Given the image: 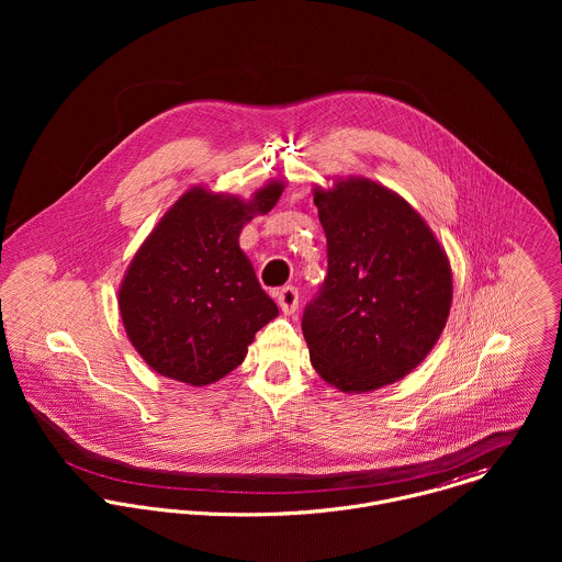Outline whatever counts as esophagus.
<instances>
[{"label": "esophagus", "mask_w": 562, "mask_h": 562, "mask_svg": "<svg viewBox=\"0 0 562 562\" xmlns=\"http://www.w3.org/2000/svg\"><path fill=\"white\" fill-rule=\"evenodd\" d=\"M277 303H279V307H281L283 314H288V316L294 314L296 307H299V292H296V288H292V285L281 288V290L277 292Z\"/></svg>", "instance_id": "34e87169"}]
</instances>
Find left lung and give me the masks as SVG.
Segmentation results:
<instances>
[{"label": "left lung", "mask_w": 562, "mask_h": 562, "mask_svg": "<svg viewBox=\"0 0 562 562\" xmlns=\"http://www.w3.org/2000/svg\"><path fill=\"white\" fill-rule=\"evenodd\" d=\"M328 274L303 314L310 359L344 394H366L413 372L452 307V268L426 221L398 192L366 179L314 188Z\"/></svg>", "instance_id": "1"}]
</instances>
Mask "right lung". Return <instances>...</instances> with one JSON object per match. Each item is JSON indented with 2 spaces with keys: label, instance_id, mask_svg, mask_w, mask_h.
Returning a JSON list of instances; mask_svg holds the SVG:
<instances>
[{
  "label": "right lung",
  "instance_id": "1",
  "mask_svg": "<svg viewBox=\"0 0 562 562\" xmlns=\"http://www.w3.org/2000/svg\"><path fill=\"white\" fill-rule=\"evenodd\" d=\"M285 183L248 201L186 190L136 250L119 288L125 333L161 376L203 387L244 361L255 333L279 316L240 248L241 227L268 214Z\"/></svg>",
  "mask_w": 562,
  "mask_h": 562
}]
</instances>
